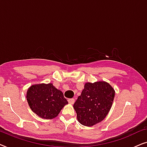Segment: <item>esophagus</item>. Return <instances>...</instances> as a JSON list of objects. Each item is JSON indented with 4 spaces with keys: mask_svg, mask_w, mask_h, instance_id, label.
Returning a JSON list of instances; mask_svg holds the SVG:
<instances>
[{
    "mask_svg": "<svg viewBox=\"0 0 147 147\" xmlns=\"http://www.w3.org/2000/svg\"><path fill=\"white\" fill-rule=\"evenodd\" d=\"M67 101L69 104H74V102H75V99H74V98H69V99L67 100Z\"/></svg>",
    "mask_w": 147,
    "mask_h": 147,
    "instance_id": "34e87169",
    "label": "esophagus"
}]
</instances>
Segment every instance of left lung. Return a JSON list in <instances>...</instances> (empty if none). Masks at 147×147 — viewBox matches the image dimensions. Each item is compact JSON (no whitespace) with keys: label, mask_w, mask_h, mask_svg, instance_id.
<instances>
[{"label":"left lung","mask_w":147,"mask_h":147,"mask_svg":"<svg viewBox=\"0 0 147 147\" xmlns=\"http://www.w3.org/2000/svg\"><path fill=\"white\" fill-rule=\"evenodd\" d=\"M114 96V88L107 82L86 83L74 104L78 122L92 126L102 121L112 107Z\"/></svg>","instance_id":"1"}]
</instances>
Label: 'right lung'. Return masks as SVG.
Instances as JSON below:
<instances>
[{"mask_svg": "<svg viewBox=\"0 0 147 147\" xmlns=\"http://www.w3.org/2000/svg\"><path fill=\"white\" fill-rule=\"evenodd\" d=\"M27 100L32 111L45 119L55 118L68 104L62 92L52 84L31 86L27 90Z\"/></svg>", "mask_w": 147, "mask_h": 147, "instance_id": "add662e5", "label": "right lung"}]
</instances>
